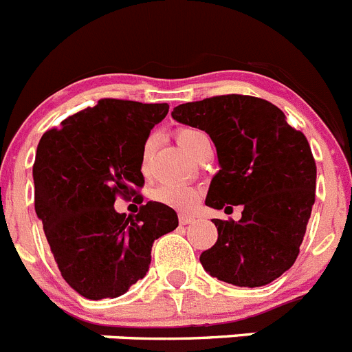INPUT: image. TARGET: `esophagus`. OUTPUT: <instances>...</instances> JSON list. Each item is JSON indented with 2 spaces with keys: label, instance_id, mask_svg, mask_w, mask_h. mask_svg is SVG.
I'll return each mask as SVG.
<instances>
[{
  "label": "esophagus",
  "instance_id": "1",
  "mask_svg": "<svg viewBox=\"0 0 352 352\" xmlns=\"http://www.w3.org/2000/svg\"><path fill=\"white\" fill-rule=\"evenodd\" d=\"M195 219H192V217H186V214H179V223L182 226H188V223H194Z\"/></svg>",
  "mask_w": 352,
  "mask_h": 352
}]
</instances>
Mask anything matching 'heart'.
<instances>
[{"label":"heart","instance_id":"heart-1","mask_svg":"<svg viewBox=\"0 0 352 352\" xmlns=\"http://www.w3.org/2000/svg\"><path fill=\"white\" fill-rule=\"evenodd\" d=\"M204 138H206L204 132L197 129H190V126H183V129L176 130V141H178V144L185 149L186 153L190 155H194L195 148H197V144ZM149 155H151V141L146 142L141 153V169L144 173L148 170L149 166ZM151 197L157 203L164 204V206L188 213L201 201V190H199L197 186L190 185H160L155 188Z\"/></svg>","mask_w":352,"mask_h":352}]
</instances>
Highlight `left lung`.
I'll return each mask as SVG.
<instances>
[{
  "label": "left lung",
  "instance_id": "left-lung-1",
  "mask_svg": "<svg viewBox=\"0 0 352 352\" xmlns=\"http://www.w3.org/2000/svg\"><path fill=\"white\" fill-rule=\"evenodd\" d=\"M179 123L210 133L220 170L206 204L226 211L241 204V220L214 219L217 243L201 254L211 276L261 287L287 272L303 241L316 201V160L309 141L272 102L220 95L174 107Z\"/></svg>",
  "mask_w": 352,
  "mask_h": 352
}]
</instances>
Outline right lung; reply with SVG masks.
Masks as SVG:
<instances>
[{
	"label": "right lung",
	"mask_w": 352,
	"mask_h": 352,
	"mask_svg": "<svg viewBox=\"0 0 352 352\" xmlns=\"http://www.w3.org/2000/svg\"><path fill=\"white\" fill-rule=\"evenodd\" d=\"M167 104L102 98L47 130L33 164L35 211L61 276L88 300L116 298L146 275L153 241L178 227V214L148 201L133 217L116 197L144 185L141 153Z\"/></svg>",
	"instance_id": "obj_1"
}]
</instances>
